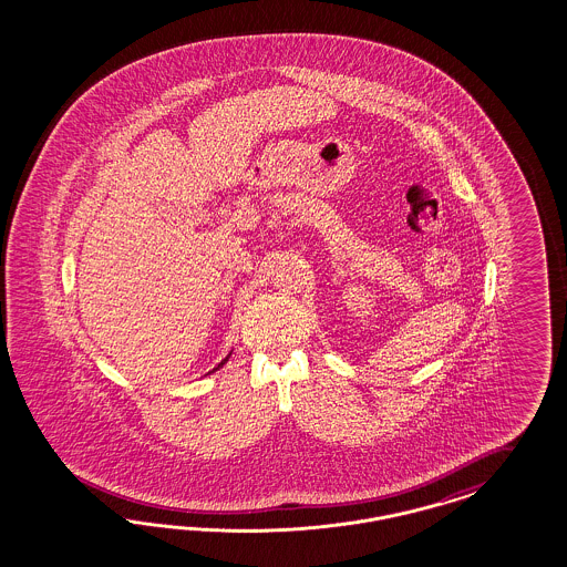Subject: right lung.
Listing matches in <instances>:
<instances>
[{
  "label": "right lung",
  "mask_w": 567,
  "mask_h": 567,
  "mask_svg": "<svg viewBox=\"0 0 567 567\" xmlns=\"http://www.w3.org/2000/svg\"><path fill=\"white\" fill-rule=\"evenodd\" d=\"M226 361H228V358H226V360L220 361V363H218V365H216V368H214V370H212V372H216V370H220V368H223V365H224V363H226ZM212 372H209V374H212Z\"/></svg>",
  "instance_id": "obj_1"
}]
</instances>
